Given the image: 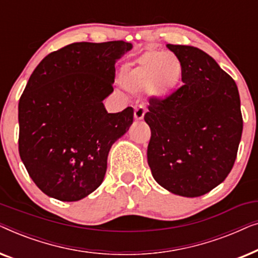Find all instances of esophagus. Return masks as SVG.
<instances>
[{
  "instance_id": "obj_1",
  "label": "esophagus",
  "mask_w": 258,
  "mask_h": 258,
  "mask_svg": "<svg viewBox=\"0 0 258 258\" xmlns=\"http://www.w3.org/2000/svg\"><path fill=\"white\" fill-rule=\"evenodd\" d=\"M144 114H146V109H144L142 105H139V107L135 109L134 116H135V119L140 121V119H142L144 117Z\"/></svg>"
}]
</instances>
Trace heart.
I'll list each match as a JSON object with an SVG mask.
<instances>
[{"instance_id":"heart-1","label":"heart","mask_w":258,"mask_h":258,"mask_svg":"<svg viewBox=\"0 0 258 258\" xmlns=\"http://www.w3.org/2000/svg\"><path fill=\"white\" fill-rule=\"evenodd\" d=\"M183 75V64L170 52L147 51L126 63L121 69V84L132 93L148 91L163 98L178 87Z\"/></svg>"}]
</instances>
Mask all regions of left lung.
<instances>
[{"label":"left lung","instance_id":"1","mask_svg":"<svg viewBox=\"0 0 258 258\" xmlns=\"http://www.w3.org/2000/svg\"><path fill=\"white\" fill-rule=\"evenodd\" d=\"M183 64V86L150 97L148 164L158 184L199 197L227 178L241 142L243 118L235 81L199 48L167 44Z\"/></svg>","mask_w":258,"mask_h":258}]
</instances>
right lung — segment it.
I'll return each instance as SVG.
<instances>
[{"label": "right lung", "mask_w": 258, "mask_h": 258, "mask_svg": "<svg viewBox=\"0 0 258 258\" xmlns=\"http://www.w3.org/2000/svg\"><path fill=\"white\" fill-rule=\"evenodd\" d=\"M124 41L76 42L52 51L29 77L19 102V153L45 195L75 202L103 182L114 142L133 124L134 109L109 114L115 63Z\"/></svg>", "instance_id": "add662e5"}]
</instances>
